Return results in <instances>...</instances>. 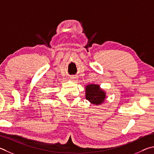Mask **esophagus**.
<instances>
[{
	"mask_svg": "<svg viewBox=\"0 0 154 154\" xmlns=\"http://www.w3.org/2000/svg\"><path fill=\"white\" fill-rule=\"evenodd\" d=\"M70 79H72V80H75V79H77V77H75V76H71L70 77Z\"/></svg>",
	"mask_w": 154,
	"mask_h": 154,
	"instance_id": "esophagus-1",
	"label": "esophagus"
}]
</instances>
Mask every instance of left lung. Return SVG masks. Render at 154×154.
I'll list each match as a JSON object with an SVG mask.
<instances>
[{
	"label": "left lung",
	"mask_w": 154,
	"mask_h": 154,
	"mask_svg": "<svg viewBox=\"0 0 154 154\" xmlns=\"http://www.w3.org/2000/svg\"><path fill=\"white\" fill-rule=\"evenodd\" d=\"M85 97L91 104L98 105L104 101L106 94L98 85L91 84L86 86Z\"/></svg>",
	"instance_id": "obj_1"
}]
</instances>
